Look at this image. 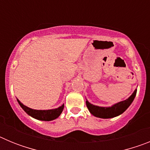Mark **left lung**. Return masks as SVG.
Returning a JSON list of instances; mask_svg holds the SVG:
<instances>
[{
  "label": "left lung",
  "instance_id": "1",
  "mask_svg": "<svg viewBox=\"0 0 150 150\" xmlns=\"http://www.w3.org/2000/svg\"><path fill=\"white\" fill-rule=\"evenodd\" d=\"M136 94H137V90H135L134 91V93L128 99L120 102L118 104H114L111 107H98V106L91 104L88 100H86V106L91 114L94 115L96 117L109 119V118H112L119 116V115L122 114L123 112L126 110L127 108L131 105V104L134 99Z\"/></svg>",
  "mask_w": 150,
  "mask_h": 150
}]
</instances>
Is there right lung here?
I'll return each mask as SVG.
<instances>
[{
  "mask_svg": "<svg viewBox=\"0 0 150 150\" xmlns=\"http://www.w3.org/2000/svg\"><path fill=\"white\" fill-rule=\"evenodd\" d=\"M19 105L22 107V109L27 112L29 116L35 118L37 120H43V121H51V120H55L59 117L64 109V104L60 107L54 110H37L30 109L29 107H26L22 104L19 100L17 99Z\"/></svg>",
  "mask_w": 150,
  "mask_h": 150,
  "instance_id": "right-lung-1",
  "label": "right lung"
}]
</instances>
